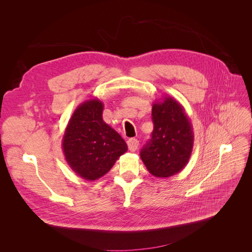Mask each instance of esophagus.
Returning <instances> with one entry per match:
<instances>
[{"label":"esophagus","mask_w":252,"mask_h":252,"mask_svg":"<svg viewBox=\"0 0 252 252\" xmlns=\"http://www.w3.org/2000/svg\"><path fill=\"white\" fill-rule=\"evenodd\" d=\"M127 145H128V148L130 151H135L136 149H138V146H139V141L136 139H129L127 141Z\"/></svg>","instance_id":"obj_1"}]
</instances>
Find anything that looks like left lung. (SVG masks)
Masks as SVG:
<instances>
[{"label": "left lung", "instance_id": "left-lung-1", "mask_svg": "<svg viewBox=\"0 0 252 252\" xmlns=\"http://www.w3.org/2000/svg\"><path fill=\"white\" fill-rule=\"evenodd\" d=\"M154 131L141 158L157 178H169L187 165L193 148V129L183 106L166 95L152 105Z\"/></svg>", "mask_w": 252, "mask_h": 252}]
</instances>
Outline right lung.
I'll use <instances>...</instances> for the list:
<instances>
[{"mask_svg": "<svg viewBox=\"0 0 252 252\" xmlns=\"http://www.w3.org/2000/svg\"><path fill=\"white\" fill-rule=\"evenodd\" d=\"M104 104L91 98L80 104L62 140L66 162L79 177L95 181L107 173L127 151L122 136L103 120Z\"/></svg>", "mask_w": 252, "mask_h": 252, "instance_id": "1", "label": "right lung"}]
</instances>
